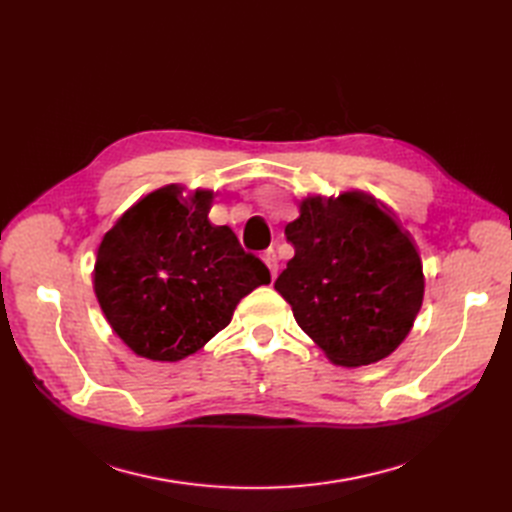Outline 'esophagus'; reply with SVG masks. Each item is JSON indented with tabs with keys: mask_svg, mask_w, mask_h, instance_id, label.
<instances>
[{
	"mask_svg": "<svg viewBox=\"0 0 512 512\" xmlns=\"http://www.w3.org/2000/svg\"><path fill=\"white\" fill-rule=\"evenodd\" d=\"M262 260H265V265L269 267V271H271V277L275 280V275H277V256H275V252L273 250H267L265 254H262Z\"/></svg>",
	"mask_w": 512,
	"mask_h": 512,
	"instance_id": "obj_1",
	"label": "esophagus"
}]
</instances>
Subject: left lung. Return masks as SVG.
Returning <instances> with one entry per match:
<instances>
[{"instance_id": "1", "label": "left lung", "mask_w": 512, "mask_h": 512, "mask_svg": "<svg viewBox=\"0 0 512 512\" xmlns=\"http://www.w3.org/2000/svg\"><path fill=\"white\" fill-rule=\"evenodd\" d=\"M294 256L275 280L294 320L333 365L395 352L423 305V262L408 232L363 192L307 196L286 226Z\"/></svg>"}]
</instances>
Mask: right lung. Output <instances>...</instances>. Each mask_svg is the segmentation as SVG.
I'll return each instance as SVG.
<instances>
[{
	"instance_id": "right-lung-1",
	"label": "right lung",
	"mask_w": 512,
	"mask_h": 512,
	"mask_svg": "<svg viewBox=\"0 0 512 512\" xmlns=\"http://www.w3.org/2000/svg\"><path fill=\"white\" fill-rule=\"evenodd\" d=\"M213 194L183 196L177 183L121 213L98 247L94 290L117 337L134 354L177 363L230 322L243 297L271 284L235 232L213 226Z\"/></svg>"
}]
</instances>
